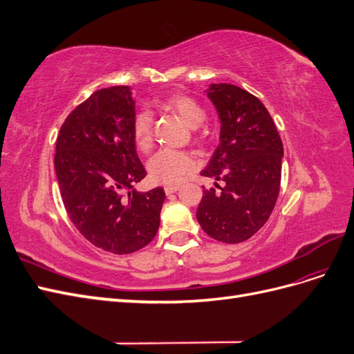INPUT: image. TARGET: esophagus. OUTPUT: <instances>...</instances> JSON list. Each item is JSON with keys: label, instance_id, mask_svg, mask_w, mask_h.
Listing matches in <instances>:
<instances>
[{"label": "esophagus", "instance_id": "esophagus-1", "mask_svg": "<svg viewBox=\"0 0 354 354\" xmlns=\"http://www.w3.org/2000/svg\"><path fill=\"white\" fill-rule=\"evenodd\" d=\"M164 190H165L167 195H171V194H174V192L178 190V186H176V185L174 186H165Z\"/></svg>", "mask_w": 354, "mask_h": 354}]
</instances>
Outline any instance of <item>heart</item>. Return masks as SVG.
<instances>
[{"label":"heart","instance_id":"b5f03b06","mask_svg":"<svg viewBox=\"0 0 354 354\" xmlns=\"http://www.w3.org/2000/svg\"><path fill=\"white\" fill-rule=\"evenodd\" d=\"M164 106L167 109L178 113L189 127H198L205 120V111L198 100L186 94L171 95ZM133 138L138 151L147 152L153 143V116L149 111L137 112L133 118ZM196 168L195 156L186 151L174 149H160L147 160L149 176L155 183L177 185L181 180L194 173Z\"/></svg>","mask_w":354,"mask_h":354}]
</instances>
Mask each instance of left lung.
<instances>
[{
    "mask_svg": "<svg viewBox=\"0 0 354 354\" xmlns=\"http://www.w3.org/2000/svg\"><path fill=\"white\" fill-rule=\"evenodd\" d=\"M208 97L220 121V145L201 176L224 186L203 190L196 218L224 243L250 239L269 220L281 189L283 146L266 106L236 85L212 84Z\"/></svg>",
    "mask_w": 354,
    "mask_h": 354,
    "instance_id": "8db88e82",
    "label": "left lung"
}]
</instances>
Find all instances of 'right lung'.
Instances as JSON below:
<instances>
[{"mask_svg":"<svg viewBox=\"0 0 354 354\" xmlns=\"http://www.w3.org/2000/svg\"><path fill=\"white\" fill-rule=\"evenodd\" d=\"M136 104L127 85L102 88L62 124L55 167L73 226L97 248L131 254L151 242L165 201L162 187L137 192L146 177L136 152Z\"/></svg>","mask_w":354,"mask_h":354,"instance_id":"add662e5","label":"right lung"}]
</instances>
